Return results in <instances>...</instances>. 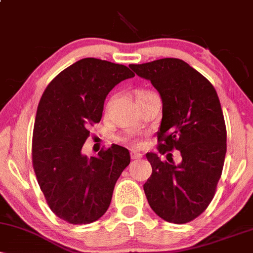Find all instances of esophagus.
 <instances>
[{
    "mask_svg": "<svg viewBox=\"0 0 253 253\" xmlns=\"http://www.w3.org/2000/svg\"><path fill=\"white\" fill-rule=\"evenodd\" d=\"M141 157H143V155L140 152H136V151H132L130 152V158L132 159H140Z\"/></svg>",
    "mask_w": 253,
    "mask_h": 253,
    "instance_id": "obj_1",
    "label": "esophagus"
}]
</instances>
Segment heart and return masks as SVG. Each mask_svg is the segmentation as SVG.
I'll list each match as a JSON object with an SVG mask.
<instances>
[{"mask_svg":"<svg viewBox=\"0 0 253 253\" xmlns=\"http://www.w3.org/2000/svg\"><path fill=\"white\" fill-rule=\"evenodd\" d=\"M146 92H149V91H139L136 96H140V95L146 94ZM123 141H124V143H126L127 145H129V146H133V147H139L141 145L140 140L133 138V136H125V138H123Z\"/></svg>","mask_w":253,"mask_h":253,"instance_id":"b5f03b06","label":"heart"}]
</instances>
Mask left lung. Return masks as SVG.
Wrapping results in <instances>:
<instances>
[{
    "label": "left lung",
    "instance_id": "1",
    "mask_svg": "<svg viewBox=\"0 0 253 253\" xmlns=\"http://www.w3.org/2000/svg\"><path fill=\"white\" fill-rule=\"evenodd\" d=\"M129 68L151 81L163 101L159 153L178 150L182 156V163L175 165L147 153L152 173L144 184L145 195L159 217L187 223L207 210L221 177L227 132L219 97L210 81L182 59L163 58Z\"/></svg>",
    "mask_w": 253,
    "mask_h": 253
}]
</instances>
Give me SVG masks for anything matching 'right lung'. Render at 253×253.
I'll return each instance as SVG.
<instances>
[{"instance_id": "1", "label": "right lung", "mask_w": 253, "mask_h": 253, "mask_svg": "<svg viewBox=\"0 0 253 253\" xmlns=\"http://www.w3.org/2000/svg\"><path fill=\"white\" fill-rule=\"evenodd\" d=\"M134 77L121 64L84 58L58 74L40 98L32 139V163L51 211L72 225L96 221L108 210L115 183L129 164L128 150L113 144L83 156L89 126L102 118L108 92Z\"/></svg>"}]
</instances>
